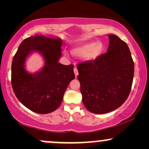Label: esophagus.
<instances>
[{
    "label": "esophagus",
    "mask_w": 149,
    "mask_h": 149,
    "mask_svg": "<svg viewBox=\"0 0 149 149\" xmlns=\"http://www.w3.org/2000/svg\"><path fill=\"white\" fill-rule=\"evenodd\" d=\"M73 71H74V73H75V76L77 78V76H78V69H77L76 67H75L74 69H73Z\"/></svg>",
    "instance_id": "obj_1"
}]
</instances>
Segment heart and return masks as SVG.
I'll list each match as a JSON object with an SVG mask.
<instances>
[{
    "label": "heart",
    "instance_id": "heart-1",
    "mask_svg": "<svg viewBox=\"0 0 149 149\" xmlns=\"http://www.w3.org/2000/svg\"><path fill=\"white\" fill-rule=\"evenodd\" d=\"M104 48L103 42L101 41L84 42L74 46L71 49V53L76 57H83L85 61H91L100 57Z\"/></svg>",
    "mask_w": 149,
    "mask_h": 149
}]
</instances>
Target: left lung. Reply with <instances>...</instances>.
Returning a JSON list of instances; mask_svg holds the SVG:
<instances>
[{"label": "left lung", "mask_w": 149, "mask_h": 149, "mask_svg": "<svg viewBox=\"0 0 149 149\" xmlns=\"http://www.w3.org/2000/svg\"><path fill=\"white\" fill-rule=\"evenodd\" d=\"M108 37L107 53L77 65L83 103L96 114L120 107L129 96L134 77V61L126 42L116 35Z\"/></svg>", "instance_id": "left-lung-1"}]
</instances>
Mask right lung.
<instances>
[{
	"mask_svg": "<svg viewBox=\"0 0 149 149\" xmlns=\"http://www.w3.org/2000/svg\"><path fill=\"white\" fill-rule=\"evenodd\" d=\"M62 40L35 35L19 46L12 63L11 83L17 98L24 107L40 114L53 112L60 106L66 88L75 78L73 65L59 63ZM39 53L45 63L35 73L25 69L27 58Z\"/></svg>",
	"mask_w": 149,
	"mask_h": 149,
	"instance_id": "add662e5",
	"label": "right lung"
}]
</instances>
